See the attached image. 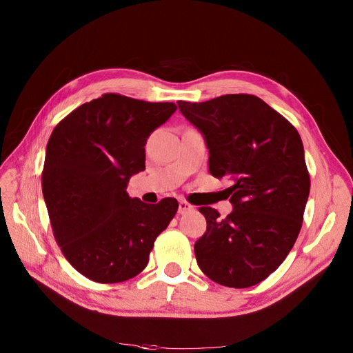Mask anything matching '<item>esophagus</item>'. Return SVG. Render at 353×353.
<instances>
[{"instance_id":"esophagus-1","label":"esophagus","mask_w":353,"mask_h":353,"mask_svg":"<svg viewBox=\"0 0 353 353\" xmlns=\"http://www.w3.org/2000/svg\"><path fill=\"white\" fill-rule=\"evenodd\" d=\"M193 210H194V206H192L190 203L184 201V200H181V201L179 203V213H180V214H186V213L193 212Z\"/></svg>"}]
</instances>
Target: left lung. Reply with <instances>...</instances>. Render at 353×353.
I'll return each instance as SVG.
<instances>
[{
    "label": "left lung",
    "instance_id": "8db88e82",
    "mask_svg": "<svg viewBox=\"0 0 353 353\" xmlns=\"http://www.w3.org/2000/svg\"><path fill=\"white\" fill-rule=\"evenodd\" d=\"M177 105L205 137L210 174L233 181L226 219L199 209L208 229L194 243L197 265L219 285H257L282 265L302 228L310 179L298 130L250 94Z\"/></svg>",
    "mask_w": 353,
    "mask_h": 353
}]
</instances>
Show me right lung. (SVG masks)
<instances>
[{"label": "right lung", "instance_id": "obj_1", "mask_svg": "<svg viewBox=\"0 0 353 353\" xmlns=\"http://www.w3.org/2000/svg\"><path fill=\"white\" fill-rule=\"evenodd\" d=\"M177 110L107 92L52 130L43 194L52 232L70 265L99 283H119L148 263L157 236L179 203L132 199L127 184L145 169V143Z\"/></svg>", "mask_w": 353, "mask_h": 353}]
</instances>
